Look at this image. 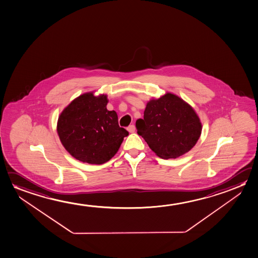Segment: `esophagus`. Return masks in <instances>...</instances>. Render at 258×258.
Returning a JSON list of instances; mask_svg holds the SVG:
<instances>
[{
  "label": "esophagus",
  "instance_id": "obj_1",
  "mask_svg": "<svg viewBox=\"0 0 258 258\" xmlns=\"http://www.w3.org/2000/svg\"><path fill=\"white\" fill-rule=\"evenodd\" d=\"M127 131L129 132V133H135V125H134V124H132V125H129V126L127 127Z\"/></svg>",
  "mask_w": 258,
  "mask_h": 258
}]
</instances>
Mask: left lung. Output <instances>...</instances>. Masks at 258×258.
Listing matches in <instances>:
<instances>
[{
	"label": "left lung",
	"mask_w": 258,
	"mask_h": 258,
	"mask_svg": "<svg viewBox=\"0 0 258 258\" xmlns=\"http://www.w3.org/2000/svg\"><path fill=\"white\" fill-rule=\"evenodd\" d=\"M137 134L161 159H176L192 149L202 133V123L192 106L172 93L152 98L143 119L136 121Z\"/></svg>",
	"instance_id": "left-lung-1"
}]
</instances>
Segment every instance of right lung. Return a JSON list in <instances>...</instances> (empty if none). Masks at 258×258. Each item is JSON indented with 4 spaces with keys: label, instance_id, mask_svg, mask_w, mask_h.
I'll use <instances>...</instances> for the list:
<instances>
[{
    "label": "right lung",
    "instance_id": "obj_1",
    "mask_svg": "<svg viewBox=\"0 0 258 258\" xmlns=\"http://www.w3.org/2000/svg\"><path fill=\"white\" fill-rule=\"evenodd\" d=\"M106 95L79 96L62 110L57 121L61 144L76 160L103 164L112 159L129 133L119 126L116 112L106 109Z\"/></svg>",
    "mask_w": 258,
    "mask_h": 258
}]
</instances>
